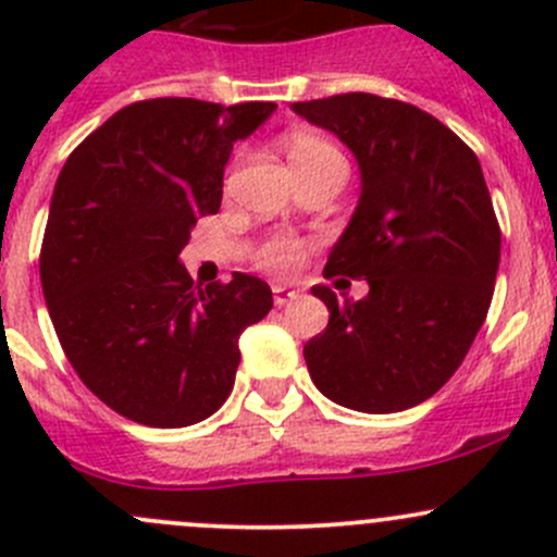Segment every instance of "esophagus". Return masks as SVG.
Returning <instances> with one entry per match:
<instances>
[{
  "label": "esophagus",
  "mask_w": 557,
  "mask_h": 557,
  "mask_svg": "<svg viewBox=\"0 0 557 557\" xmlns=\"http://www.w3.org/2000/svg\"><path fill=\"white\" fill-rule=\"evenodd\" d=\"M274 305L277 307H285V305H290V301L296 299V290H290V288H285V285H274Z\"/></svg>",
  "instance_id": "obj_1"
}]
</instances>
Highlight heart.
I'll use <instances>...</instances> for the list:
<instances>
[{
	"instance_id": "obj_1",
	"label": "heart",
	"mask_w": 557,
	"mask_h": 557,
	"mask_svg": "<svg viewBox=\"0 0 557 557\" xmlns=\"http://www.w3.org/2000/svg\"><path fill=\"white\" fill-rule=\"evenodd\" d=\"M285 150H288V159L296 172L312 170V166L323 164H345L339 150L331 148L325 139L312 137V134H294V137L285 139ZM261 258L269 269L285 272V269H290L299 261V245H296L294 239H274V243L263 247Z\"/></svg>"
}]
</instances>
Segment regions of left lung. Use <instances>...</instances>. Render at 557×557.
<instances>
[{
	"mask_svg": "<svg viewBox=\"0 0 557 557\" xmlns=\"http://www.w3.org/2000/svg\"><path fill=\"white\" fill-rule=\"evenodd\" d=\"M290 110L356 156L361 194L323 274L369 294L329 307L305 345L314 387L356 412H401L434 396L469 352L496 285L502 232L476 156L420 107L339 94Z\"/></svg>",
	"mask_w": 557,
	"mask_h": 557,
	"instance_id": "8db88e82",
	"label": "left lung"
}]
</instances>
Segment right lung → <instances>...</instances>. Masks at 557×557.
<instances>
[{
  "label": "right lung",
  "instance_id": "right-lung-1",
  "mask_svg": "<svg viewBox=\"0 0 557 557\" xmlns=\"http://www.w3.org/2000/svg\"><path fill=\"white\" fill-rule=\"evenodd\" d=\"M274 102L148 99L88 134L55 180L39 277L77 377L110 409L153 429L210 418L228 398L239 336L272 310L252 274L194 283L190 228L221 207L234 143Z\"/></svg>",
  "mask_w": 557,
  "mask_h": 557
}]
</instances>
